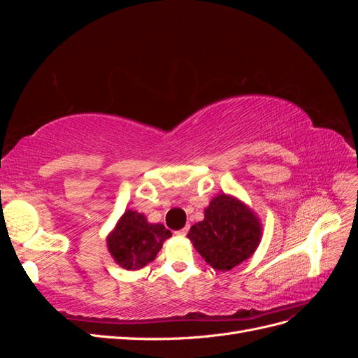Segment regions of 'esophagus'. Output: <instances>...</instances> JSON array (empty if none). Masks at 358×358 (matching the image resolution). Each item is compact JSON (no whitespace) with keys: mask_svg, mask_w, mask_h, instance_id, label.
I'll list each match as a JSON object with an SVG mask.
<instances>
[{"mask_svg":"<svg viewBox=\"0 0 358 358\" xmlns=\"http://www.w3.org/2000/svg\"><path fill=\"white\" fill-rule=\"evenodd\" d=\"M188 229H189L188 225H187V227H183L182 230H179V231H175V234H176L178 237H185V236L188 234Z\"/></svg>","mask_w":358,"mask_h":358,"instance_id":"obj_1","label":"esophagus"}]
</instances>
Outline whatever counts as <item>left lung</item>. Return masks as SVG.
Wrapping results in <instances>:
<instances>
[{
  "label": "left lung",
  "instance_id": "1",
  "mask_svg": "<svg viewBox=\"0 0 358 358\" xmlns=\"http://www.w3.org/2000/svg\"><path fill=\"white\" fill-rule=\"evenodd\" d=\"M188 237L206 263L225 272L254 254L262 224L243 203L220 194L204 210V220L191 227Z\"/></svg>",
  "mask_w": 358,
  "mask_h": 358
}]
</instances>
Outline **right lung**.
<instances>
[{
	"mask_svg": "<svg viewBox=\"0 0 358 358\" xmlns=\"http://www.w3.org/2000/svg\"><path fill=\"white\" fill-rule=\"evenodd\" d=\"M170 236L162 224H149L142 213L127 210L107 237V246L119 266L137 270L154 262Z\"/></svg>",
	"mask_w": 358,
	"mask_h": 358,
	"instance_id": "right-lung-1",
	"label": "right lung"
}]
</instances>
